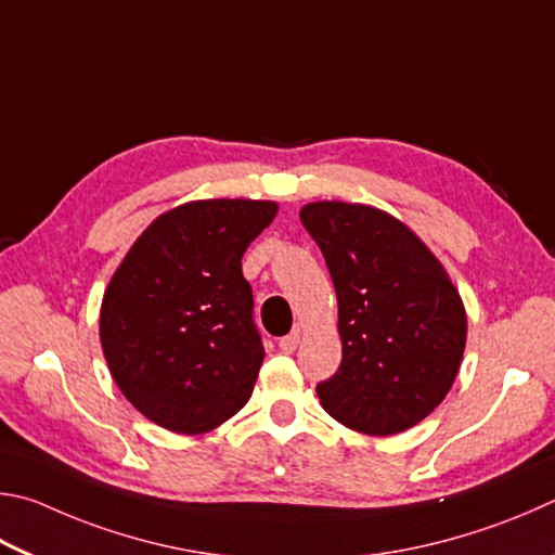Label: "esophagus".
I'll return each mask as SVG.
<instances>
[{
  "label": "esophagus",
  "instance_id": "esophagus-1",
  "mask_svg": "<svg viewBox=\"0 0 555 555\" xmlns=\"http://www.w3.org/2000/svg\"><path fill=\"white\" fill-rule=\"evenodd\" d=\"M297 344H299V334H287V336L280 338L278 346H280V351H283V353H295Z\"/></svg>",
  "mask_w": 555,
  "mask_h": 555
}]
</instances>
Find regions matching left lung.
<instances>
[{
  "label": "left lung",
  "instance_id": "obj_1",
  "mask_svg": "<svg viewBox=\"0 0 555 555\" xmlns=\"http://www.w3.org/2000/svg\"><path fill=\"white\" fill-rule=\"evenodd\" d=\"M299 219L332 272L344 344L319 402L358 434L412 429L461 371L468 317L459 289L404 221L371 204L309 202Z\"/></svg>",
  "mask_w": 555,
  "mask_h": 555
}]
</instances>
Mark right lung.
<instances>
[{
	"mask_svg": "<svg viewBox=\"0 0 555 555\" xmlns=\"http://www.w3.org/2000/svg\"><path fill=\"white\" fill-rule=\"evenodd\" d=\"M270 199H197L155 217L114 270L100 341L114 383L172 434L217 429L262 365L241 258L278 214Z\"/></svg>",
	"mask_w": 555,
	"mask_h": 555,
	"instance_id": "right-lung-1",
	"label": "right lung"
}]
</instances>
